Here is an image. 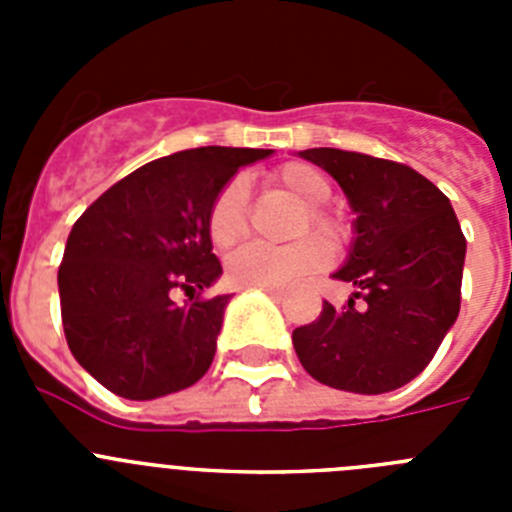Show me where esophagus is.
<instances>
[{"instance_id": "1", "label": "esophagus", "mask_w": 512, "mask_h": 512, "mask_svg": "<svg viewBox=\"0 0 512 512\" xmlns=\"http://www.w3.org/2000/svg\"><path fill=\"white\" fill-rule=\"evenodd\" d=\"M266 295H271V297H274V300H284V292H282V289L266 287Z\"/></svg>"}]
</instances>
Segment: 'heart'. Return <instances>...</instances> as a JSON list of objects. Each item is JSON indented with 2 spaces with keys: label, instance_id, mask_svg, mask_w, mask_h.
I'll return each instance as SVG.
<instances>
[{
  "label": "heart",
  "instance_id": "b5f03b06",
  "mask_svg": "<svg viewBox=\"0 0 512 512\" xmlns=\"http://www.w3.org/2000/svg\"><path fill=\"white\" fill-rule=\"evenodd\" d=\"M271 184L302 205L295 235H305L289 246L248 243L228 259V279L238 287H292L312 271H320L333 259L331 243L346 238V220L325 202L333 194V184L318 166L305 161H289L271 171ZM310 229L324 235L307 236ZM207 230L217 248H230L248 233V187L243 179H230L212 200Z\"/></svg>",
  "mask_w": 512,
  "mask_h": 512
}]
</instances>
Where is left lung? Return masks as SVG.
Listing matches in <instances>:
<instances>
[{
	"label": "left lung",
	"instance_id": "8db88e82",
	"mask_svg": "<svg viewBox=\"0 0 512 512\" xmlns=\"http://www.w3.org/2000/svg\"><path fill=\"white\" fill-rule=\"evenodd\" d=\"M302 158L328 171L356 212V241L333 279L351 282L341 310L323 302L320 318L292 333L312 379L382 395L431 364L461 307L467 238L449 197L397 161L341 148H310Z\"/></svg>",
	"mask_w": 512,
	"mask_h": 512
}]
</instances>
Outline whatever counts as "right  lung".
Instances as JSON below:
<instances>
[{
  "mask_svg": "<svg viewBox=\"0 0 512 512\" xmlns=\"http://www.w3.org/2000/svg\"><path fill=\"white\" fill-rule=\"evenodd\" d=\"M269 153L205 146L156 158L76 220L58 266L63 333L102 387L153 400L205 377L230 300L202 297L223 274L207 215L230 176Z\"/></svg>",
  "mask_w": 512,
  "mask_h": 512,
  "instance_id": "obj_1",
  "label": "right lung"
}]
</instances>
